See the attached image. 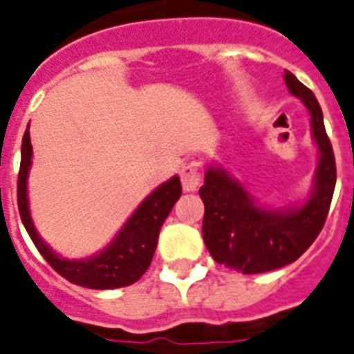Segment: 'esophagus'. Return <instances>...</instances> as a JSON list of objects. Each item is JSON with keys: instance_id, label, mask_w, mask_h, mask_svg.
Here are the masks:
<instances>
[{"instance_id": "34e87169", "label": "esophagus", "mask_w": 354, "mask_h": 354, "mask_svg": "<svg viewBox=\"0 0 354 354\" xmlns=\"http://www.w3.org/2000/svg\"><path fill=\"white\" fill-rule=\"evenodd\" d=\"M182 185L183 191L191 192L196 191L201 183V171H200V163L198 162H189L183 165L182 169Z\"/></svg>"}]
</instances>
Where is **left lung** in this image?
Here are the masks:
<instances>
[{"label": "left lung", "mask_w": 354, "mask_h": 354, "mask_svg": "<svg viewBox=\"0 0 354 354\" xmlns=\"http://www.w3.org/2000/svg\"><path fill=\"white\" fill-rule=\"evenodd\" d=\"M284 82L310 111L313 138L320 151L310 201L292 210L263 209L241 183L223 169L212 167L205 172V185L200 189L205 205V246L216 263L243 273L270 272L299 259L322 230L333 200L337 165L319 100L292 71H284Z\"/></svg>", "instance_id": "8db88e82"}]
</instances>
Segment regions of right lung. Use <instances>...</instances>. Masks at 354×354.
<instances>
[{
  "label": "right lung",
  "mask_w": 354,
  "mask_h": 354,
  "mask_svg": "<svg viewBox=\"0 0 354 354\" xmlns=\"http://www.w3.org/2000/svg\"><path fill=\"white\" fill-rule=\"evenodd\" d=\"M30 163L32 144L30 133L26 129L21 145V165L17 174V207L26 232L46 263L66 281L91 290H111V288L129 286L136 283L145 270L149 268L158 243L160 228L178 198L182 196L180 178H171L169 182L151 192L131 218L127 219L126 225L106 250L91 259L68 261L52 252V248L35 232L28 210V198H26V176Z\"/></svg>",
  "instance_id": "right-lung-1"
}]
</instances>
